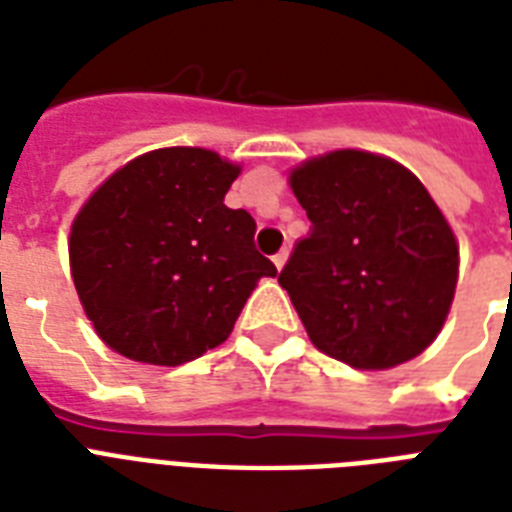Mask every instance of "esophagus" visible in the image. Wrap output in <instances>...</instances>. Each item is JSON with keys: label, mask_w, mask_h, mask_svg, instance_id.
I'll return each mask as SVG.
<instances>
[{"label": "esophagus", "mask_w": 512, "mask_h": 512, "mask_svg": "<svg viewBox=\"0 0 512 512\" xmlns=\"http://www.w3.org/2000/svg\"><path fill=\"white\" fill-rule=\"evenodd\" d=\"M284 263H287V249H281V252H276V255H273V265H276V268H284Z\"/></svg>", "instance_id": "esophagus-1"}]
</instances>
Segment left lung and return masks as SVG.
Returning a JSON list of instances; mask_svg holds the SVG:
<instances>
[{
    "instance_id": "1",
    "label": "left lung",
    "mask_w": 512,
    "mask_h": 512,
    "mask_svg": "<svg viewBox=\"0 0 512 512\" xmlns=\"http://www.w3.org/2000/svg\"><path fill=\"white\" fill-rule=\"evenodd\" d=\"M311 220L279 284L308 337L356 369L420 356L457 287V241L425 185L401 164L335 151L292 172Z\"/></svg>"
}]
</instances>
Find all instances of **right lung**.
Segmentation results:
<instances>
[{"instance_id": "1", "label": "right lung", "mask_w": 512, "mask_h": 512, "mask_svg": "<svg viewBox=\"0 0 512 512\" xmlns=\"http://www.w3.org/2000/svg\"><path fill=\"white\" fill-rule=\"evenodd\" d=\"M239 167L204 148H162L111 175L71 225L87 319L116 353L177 366L228 340L257 279L255 220L228 209Z\"/></svg>"}]
</instances>
